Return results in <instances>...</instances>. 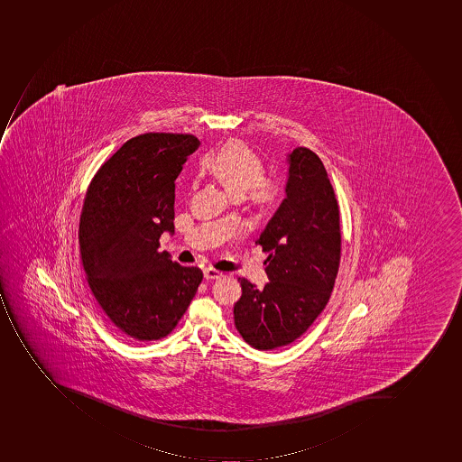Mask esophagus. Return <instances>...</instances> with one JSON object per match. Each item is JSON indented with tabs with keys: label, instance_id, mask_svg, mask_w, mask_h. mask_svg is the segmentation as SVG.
Wrapping results in <instances>:
<instances>
[{
	"label": "esophagus",
	"instance_id": "esophagus-1",
	"mask_svg": "<svg viewBox=\"0 0 462 462\" xmlns=\"http://www.w3.org/2000/svg\"><path fill=\"white\" fill-rule=\"evenodd\" d=\"M203 275H205L206 280H221L224 273L214 268H205L203 269Z\"/></svg>",
	"mask_w": 462,
	"mask_h": 462
}]
</instances>
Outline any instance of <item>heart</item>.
I'll use <instances>...</instances> for the list:
<instances>
[{
  "label": "heart",
  "mask_w": 462,
  "mask_h": 462,
  "mask_svg": "<svg viewBox=\"0 0 462 462\" xmlns=\"http://www.w3.org/2000/svg\"><path fill=\"white\" fill-rule=\"evenodd\" d=\"M203 168L209 171L236 198H245L252 205L266 209L280 198V182L263 174V162L241 142H228L206 156Z\"/></svg>",
  "instance_id": "obj_1"
}]
</instances>
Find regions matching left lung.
<instances>
[{
    "instance_id": "obj_1",
    "label": "left lung",
    "mask_w": 462,
    "mask_h": 462,
    "mask_svg": "<svg viewBox=\"0 0 462 462\" xmlns=\"http://www.w3.org/2000/svg\"><path fill=\"white\" fill-rule=\"evenodd\" d=\"M285 199L256 245L268 252L269 282L238 278L234 322L256 349H275L301 337L322 313L341 260L339 208L322 161L307 148L288 155Z\"/></svg>"
}]
</instances>
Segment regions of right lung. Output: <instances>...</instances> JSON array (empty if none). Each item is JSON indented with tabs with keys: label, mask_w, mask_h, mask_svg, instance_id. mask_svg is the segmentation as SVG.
<instances>
[{
	"label": "right lung",
	"mask_w": 462,
	"mask_h": 462,
	"mask_svg": "<svg viewBox=\"0 0 462 462\" xmlns=\"http://www.w3.org/2000/svg\"><path fill=\"white\" fill-rule=\"evenodd\" d=\"M198 137L146 133L99 168L83 205L79 243L90 291L127 337L156 341L174 330L203 273L160 252L174 234L175 179Z\"/></svg>",
	"instance_id": "obj_1"
}]
</instances>
